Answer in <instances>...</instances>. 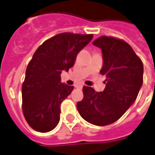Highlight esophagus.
I'll list each match as a JSON object with an SVG mask.
<instances>
[{"instance_id":"obj_1","label":"esophagus","mask_w":155,"mask_h":155,"mask_svg":"<svg viewBox=\"0 0 155 155\" xmlns=\"http://www.w3.org/2000/svg\"><path fill=\"white\" fill-rule=\"evenodd\" d=\"M76 87H78V88H82V87H83V85L82 84H80V85H77V86H75Z\"/></svg>"}]
</instances>
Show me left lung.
I'll return each mask as SVG.
<instances>
[{
    "label": "left lung",
    "instance_id": "obj_1",
    "mask_svg": "<svg viewBox=\"0 0 155 155\" xmlns=\"http://www.w3.org/2000/svg\"><path fill=\"white\" fill-rule=\"evenodd\" d=\"M93 45L101 48L106 87L95 92L83 87V99L77 102L81 116L91 124L107 126L114 123L135 101L143 83V63L131 46L123 40L101 36Z\"/></svg>",
    "mask_w": 155,
    "mask_h": 155
}]
</instances>
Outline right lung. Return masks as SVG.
I'll return each instance as SVG.
<instances>
[{"label": "right lung", "mask_w": 155, "mask_h": 155, "mask_svg": "<svg viewBox=\"0 0 155 155\" xmlns=\"http://www.w3.org/2000/svg\"><path fill=\"white\" fill-rule=\"evenodd\" d=\"M92 39L93 35L58 34L34 54L21 88L24 117L34 130L47 133L58 125L61 104L74 89L61 82V74L74 66L78 53Z\"/></svg>", "instance_id": "obj_1"}]
</instances>
